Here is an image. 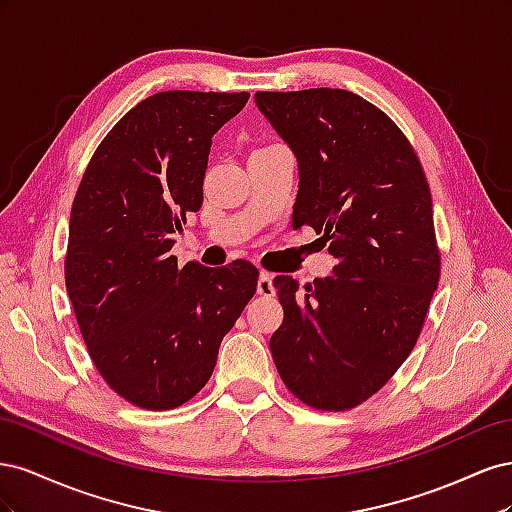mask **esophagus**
<instances>
[{"mask_svg": "<svg viewBox=\"0 0 512 512\" xmlns=\"http://www.w3.org/2000/svg\"><path fill=\"white\" fill-rule=\"evenodd\" d=\"M256 290L258 294H262V297H273L275 294V286H273V277L269 273L262 271L260 277H258V284H256Z\"/></svg>", "mask_w": 512, "mask_h": 512, "instance_id": "1", "label": "esophagus"}]
</instances>
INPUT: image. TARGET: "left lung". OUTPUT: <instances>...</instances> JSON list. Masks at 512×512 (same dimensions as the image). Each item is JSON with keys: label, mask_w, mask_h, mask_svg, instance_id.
<instances>
[{"label": "left lung", "mask_w": 512, "mask_h": 512, "mask_svg": "<svg viewBox=\"0 0 512 512\" xmlns=\"http://www.w3.org/2000/svg\"><path fill=\"white\" fill-rule=\"evenodd\" d=\"M254 98L299 164L292 226H312L337 258L305 292L290 275L273 280L284 307L273 361L303 404L350 410L408 359L438 288L429 183L404 132L352 91Z\"/></svg>", "instance_id": "1"}]
</instances>
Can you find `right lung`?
I'll return each mask as SVG.
<instances>
[{
  "label": "right lung",
  "instance_id": "right-lung-1",
  "mask_svg": "<svg viewBox=\"0 0 512 512\" xmlns=\"http://www.w3.org/2000/svg\"><path fill=\"white\" fill-rule=\"evenodd\" d=\"M247 98H145L104 136L76 190L68 297L100 376L138 408H177L203 389L224 335L256 292L250 262L179 269L170 256L185 215L203 205L211 138Z\"/></svg>",
  "mask_w": 512,
  "mask_h": 512
}]
</instances>
